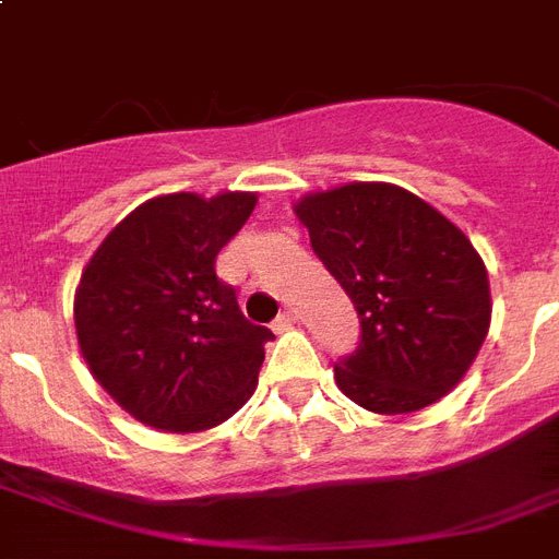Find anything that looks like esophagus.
<instances>
[{
    "label": "esophagus",
    "mask_w": 559,
    "mask_h": 559,
    "mask_svg": "<svg viewBox=\"0 0 559 559\" xmlns=\"http://www.w3.org/2000/svg\"><path fill=\"white\" fill-rule=\"evenodd\" d=\"M296 322H298L296 310H284V313H281L278 319H275V324H272V331L284 333V331H289V328H293V324H296Z\"/></svg>",
    "instance_id": "esophagus-1"
}]
</instances>
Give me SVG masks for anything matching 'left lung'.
Wrapping results in <instances>:
<instances>
[{
  "instance_id": "1",
  "label": "left lung",
  "mask_w": 559,
  "mask_h": 559,
  "mask_svg": "<svg viewBox=\"0 0 559 559\" xmlns=\"http://www.w3.org/2000/svg\"><path fill=\"white\" fill-rule=\"evenodd\" d=\"M293 211L357 307L362 342L333 366L342 394L373 415H408L450 394L476 362L493 310L469 237L391 182L310 191Z\"/></svg>"
}]
</instances>
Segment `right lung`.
<instances>
[{"mask_svg": "<svg viewBox=\"0 0 559 559\" xmlns=\"http://www.w3.org/2000/svg\"><path fill=\"white\" fill-rule=\"evenodd\" d=\"M254 191L162 193L133 209L74 289V333L98 385L139 424L205 432L254 394L272 331L240 313L214 258Z\"/></svg>", "mask_w": 559, "mask_h": 559, "instance_id": "1", "label": "right lung"}]
</instances>
